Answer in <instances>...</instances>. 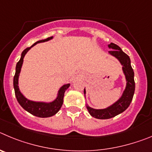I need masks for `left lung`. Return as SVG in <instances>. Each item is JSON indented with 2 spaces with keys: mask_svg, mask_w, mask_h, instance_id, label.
<instances>
[{
  "mask_svg": "<svg viewBox=\"0 0 152 152\" xmlns=\"http://www.w3.org/2000/svg\"><path fill=\"white\" fill-rule=\"evenodd\" d=\"M108 48L112 49L109 51V54L115 57L123 66V71L125 75L126 80V86L120 99L117 100L115 103H113L107 108L94 109L92 107H90L88 105H86L88 113L91 117L97 119H102V120L114 117L126 110L132 102L134 92H135L134 71L131 66L130 58L115 44L110 43V45H108ZM84 94L86 95V89H84Z\"/></svg>",
  "mask_w": 152,
  "mask_h": 152,
  "instance_id": "left-lung-1",
  "label": "left lung"
}]
</instances>
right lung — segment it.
Segmentation results:
<instances>
[{"label":"right lung","mask_w":152,"mask_h":152,"mask_svg":"<svg viewBox=\"0 0 152 152\" xmlns=\"http://www.w3.org/2000/svg\"><path fill=\"white\" fill-rule=\"evenodd\" d=\"M52 39L53 37H49V38H48L46 39H44V40L38 41L35 44H33L31 47L26 48L22 52L20 60L16 64V73H15L14 77H13V87H14L16 98L17 99V101H18L19 104L21 105V107L24 110H26L28 113H30L32 115L35 116V117H49L56 114L57 112L59 111L63 104L64 93H65L66 90L70 86V84L64 85L60 88L59 91H58V94H57V97L56 98V99L54 101H53V102H48V103H47V102H33V101H30V100H28L26 98H25L24 95L21 93V91H20V88H19L18 86L19 76H20V70H21L22 65H23V58L25 57L26 54L28 52L31 48L35 45L36 44L41 43V42H48V41L50 40V39Z\"/></svg>","instance_id":"obj_1"}]
</instances>
